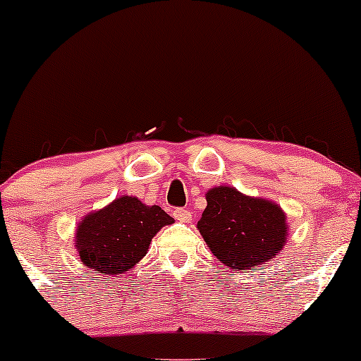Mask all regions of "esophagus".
I'll list each match as a JSON object with an SVG mask.
<instances>
[{"mask_svg":"<svg viewBox=\"0 0 361 361\" xmlns=\"http://www.w3.org/2000/svg\"><path fill=\"white\" fill-rule=\"evenodd\" d=\"M173 215H175V219L178 222H190V221H192V214H190V210L176 209L175 212H173Z\"/></svg>","mask_w":361,"mask_h":361,"instance_id":"esophagus-1","label":"esophagus"}]
</instances>
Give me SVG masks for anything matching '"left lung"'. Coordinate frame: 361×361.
I'll return each instance as SVG.
<instances>
[{"label":"left lung","instance_id":"1","mask_svg":"<svg viewBox=\"0 0 361 361\" xmlns=\"http://www.w3.org/2000/svg\"><path fill=\"white\" fill-rule=\"evenodd\" d=\"M197 224L207 246L233 271L271 261L287 243V215L264 198L247 197L233 186H215Z\"/></svg>","mask_w":361,"mask_h":361}]
</instances>
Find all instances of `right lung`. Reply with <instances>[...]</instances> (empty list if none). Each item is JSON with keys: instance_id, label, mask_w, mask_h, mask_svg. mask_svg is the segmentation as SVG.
Instances as JSON below:
<instances>
[{"instance_id": "add662e5", "label": "right lung", "mask_w": 361, "mask_h": 361, "mask_svg": "<svg viewBox=\"0 0 361 361\" xmlns=\"http://www.w3.org/2000/svg\"><path fill=\"white\" fill-rule=\"evenodd\" d=\"M173 222L161 207L123 195L81 219L74 244L80 259L94 273L120 275L135 267L157 231Z\"/></svg>"}]
</instances>
